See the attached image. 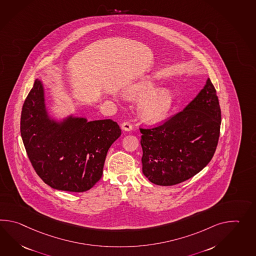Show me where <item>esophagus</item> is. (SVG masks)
<instances>
[{"instance_id": "esophagus-1", "label": "esophagus", "mask_w": 256, "mask_h": 256, "mask_svg": "<svg viewBox=\"0 0 256 256\" xmlns=\"http://www.w3.org/2000/svg\"><path fill=\"white\" fill-rule=\"evenodd\" d=\"M122 128L126 131L131 130H132V125H131L130 122L125 121V122H123V124H122Z\"/></svg>"}]
</instances>
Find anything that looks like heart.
Returning <instances> with one entry per match:
<instances>
[{
  "label": "heart",
  "mask_w": 256,
  "mask_h": 256,
  "mask_svg": "<svg viewBox=\"0 0 256 256\" xmlns=\"http://www.w3.org/2000/svg\"><path fill=\"white\" fill-rule=\"evenodd\" d=\"M155 87L152 80L146 79L130 86L126 90V94L132 98H142L150 94L140 104V111L142 118L150 122L165 118L170 113L174 104V97L168 89L162 88L153 92Z\"/></svg>",
  "instance_id": "heart-1"
}]
</instances>
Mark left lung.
I'll use <instances>...</instances> for the list:
<instances>
[{"mask_svg": "<svg viewBox=\"0 0 256 256\" xmlns=\"http://www.w3.org/2000/svg\"><path fill=\"white\" fill-rule=\"evenodd\" d=\"M222 111L210 79L186 108L142 132V172L158 186H174L198 174L216 152Z\"/></svg>", "mask_w": 256, "mask_h": 256, "instance_id": "8db88e82", "label": "left lung"}]
</instances>
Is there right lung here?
Masks as SVG:
<instances>
[{
	"label": "right lung",
	"instance_id": "obj_1",
	"mask_svg": "<svg viewBox=\"0 0 256 256\" xmlns=\"http://www.w3.org/2000/svg\"><path fill=\"white\" fill-rule=\"evenodd\" d=\"M20 130L38 176L50 188L68 192H86L101 179L108 150L121 135L111 120H50L38 79L24 102Z\"/></svg>",
	"mask_w": 256,
	"mask_h": 256
}]
</instances>
